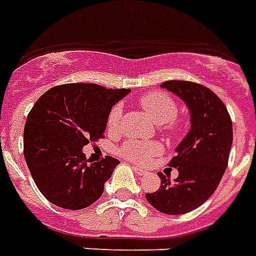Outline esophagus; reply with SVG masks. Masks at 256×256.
Returning <instances> with one entry per match:
<instances>
[{
  "mask_svg": "<svg viewBox=\"0 0 256 256\" xmlns=\"http://www.w3.org/2000/svg\"><path fill=\"white\" fill-rule=\"evenodd\" d=\"M133 170L136 172H137V174H138V176H144L145 172V170H142V168H140V167H137V166H133Z\"/></svg>",
  "mask_w": 256,
  "mask_h": 256,
  "instance_id": "esophagus-1",
  "label": "esophagus"
}]
</instances>
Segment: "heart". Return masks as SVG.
Here are the masks:
<instances>
[{"label":"heart","mask_w":256,"mask_h":256,"mask_svg":"<svg viewBox=\"0 0 256 256\" xmlns=\"http://www.w3.org/2000/svg\"><path fill=\"white\" fill-rule=\"evenodd\" d=\"M138 104L141 110L154 120V122L164 132L174 133L180 128L177 116L178 106L174 98L170 96L163 93V92H150L142 97H140ZM120 115L122 110L120 106H112V110L108 112L106 116V128L108 132H115L119 128L120 123ZM159 145L155 142H141V141H134L128 140L123 142L122 146L119 148V154L126 158L128 160L137 162V163H144L152 156L159 154Z\"/></svg>","instance_id":"obj_1"}]
</instances>
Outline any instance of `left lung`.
Returning a JSON list of instances; mask_svg holds the SVG:
<instances>
[{"label":"left lung","mask_w":256,"mask_h":256,"mask_svg":"<svg viewBox=\"0 0 256 256\" xmlns=\"http://www.w3.org/2000/svg\"><path fill=\"white\" fill-rule=\"evenodd\" d=\"M160 86L186 104L190 128L168 163L178 168V177L172 182L159 172L160 188L145 198L163 214H186L208 200L220 185L233 142L232 119L220 97L203 84L167 80Z\"/></svg>","instance_id":"obj_1"}]
</instances>
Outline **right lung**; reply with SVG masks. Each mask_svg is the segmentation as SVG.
I'll return each mask as SVG.
<instances>
[{"mask_svg":"<svg viewBox=\"0 0 256 256\" xmlns=\"http://www.w3.org/2000/svg\"><path fill=\"white\" fill-rule=\"evenodd\" d=\"M128 92L67 84L49 89L34 104L23 134L24 159L36 188L50 203L82 210L102 194L119 160L106 156L89 164L82 148L104 136L108 112Z\"/></svg>","mask_w":256,"mask_h":256,"instance_id":"obj_1","label":"right lung"}]
</instances>
